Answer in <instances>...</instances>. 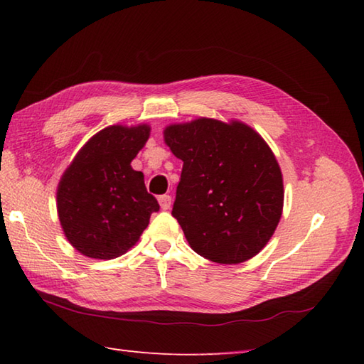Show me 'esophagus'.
Masks as SVG:
<instances>
[{
    "label": "esophagus",
    "mask_w": 364,
    "mask_h": 364,
    "mask_svg": "<svg viewBox=\"0 0 364 364\" xmlns=\"http://www.w3.org/2000/svg\"><path fill=\"white\" fill-rule=\"evenodd\" d=\"M159 204L163 210H168L171 207V196L169 195H161L159 196Z\"/></svg>",
    "instance_id": "esophagus-1"
}]
</instances>
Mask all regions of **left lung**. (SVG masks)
Here are the masks:
<instances>
[{
	"label": "left lung",
	"instance_id": "obj_1",
	"mask_svg": "<svg viewBox=\"0 0 364 364\" xmlns=\"http://www.w3.org/2000/svg\"><path fill=\"white\" fill-rule=\"evenodd\" d=\"M183 161L173 217L193 251L217 264L255 257L281 220L283 174L259 133L240 121L198 117L163 130Z\"/></svg>",
	"mask_w": 364,
	"mask_h": 364
}]
</instances>
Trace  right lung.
<instances>
[{"label":"right lung","instance_id":"obj_1","mask_svg":"<svg viewBox=\"0 0 364 364\" xmlns=\"http://www.w3.org/2000/svg\"><path fill=\"white\" fill-rule=\"evenodd\" d=\"M151 125H109L86 141L56 190V209L65 239L92 259L119 257L135 245L160 209L144 176L132 168Z\"/></svg>","mask_w":364,"mask_h":364}]
</instances>
